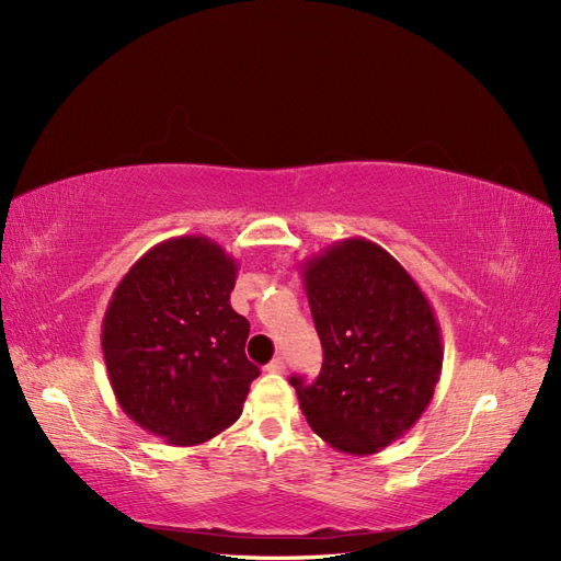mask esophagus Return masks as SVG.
Returning <instances> with one entry per match:
<instances>
[{"instance_id": "34e87169", "label": "esophagus", "mask_w": 561, "mask_h": 561, "mask_svg": "<svg viewBox=\"0 0 561 561\" xmlns=\"http://www.w3.org/2000/svg\"><path fill=\"white\" fill-rule=\"evenodd\" d=\"M266 371H271V375H280V371H285V360L283 358H274V360L266 365Z\"/></svg>"}]
</instances>
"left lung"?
<instances>
[{"label": "left lung", "instance_id": "8db88e82", "mask_svg": "<svg viewBox=\"0 0 561 561\" xmlns=\"http://www.w3.org/2000/svg\"><path fill=\"white\" fill-rule=\"evenodd\" d=\"M322 367L293 377L316 435L339 451L377 454L410 431L443 371V334L426 295L381 245L344 239L301 262Z\"/></svg>", "mask_w": 561, "mask_h": 561}]
</instances>
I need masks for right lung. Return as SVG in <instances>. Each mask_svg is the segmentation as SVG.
<instances>
[{"instance_id":"obj_1","label":"right lung","mask_w":561,"mask_h":561,"mask_svg":"<svg viewBox=\"0 0 561 561\" xmlns=\"http://www.w3.org/2000/svg\"><path fill=\"white\" fill-rule=\"evenodd\" d=\"M239 264L206 236L147 250L116 285L103 355L122 410L178 447L201 445L241 416L260 367L245 358L250 322L231 309Z\"/></svg>"}]
</instances>
